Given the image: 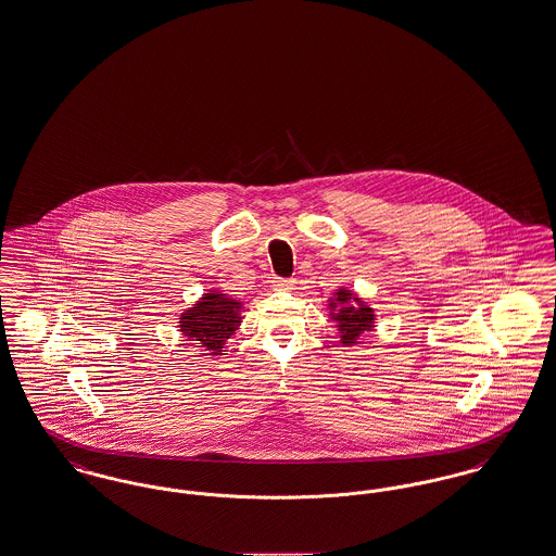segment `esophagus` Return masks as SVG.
I'll return each instance as SVG.
<instances>
[{"mask_svg":"<svg viewBox=\"0 0 556 556\" xmlns=\"http://www.w3.org/2000/svg\"><path fill=\"white\" fill-rule=\"evenodd\" d=\"M291 286H293L291 279H286V277H273V288H277V290H291Z\"/></svg>","mask_w":556,"mask_h":556,"instance_id":"1","label":"esophagus"}]
</instances>
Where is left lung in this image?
<instances>
[{
  "label": "left lung",
  "mask_w": 556,
  "mask_h": 556,
  "mask_svg": "<svg viewBox=\"0 0 556 556\" xmlns=\"http://www.w3.org/2000/svg\"><path fill=\"white\" fill-rule=\"evenodd\" d=\"M336 300L340 304V313L333 315V318L338 320V327L342 331L344 344H354L363 331L370 329V325H372V311L367 308L365 304H350V302H356V298H352V293H348L344 290L338 291Z\"/></svg>",
  "instance_id": "8db88e82"
}]
</instances>
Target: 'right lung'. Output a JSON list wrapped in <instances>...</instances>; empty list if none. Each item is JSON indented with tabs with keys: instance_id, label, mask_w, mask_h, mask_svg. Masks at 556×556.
Segmentation results:
<instances>
[{
	"instance_id": "1",
	"label": "right lung",
	"mask_w": 556,
	"mask_h": 556,
	"mask_svg": "<svg viewBox=\"0 0 556 556\" xmlns=\"http://www.w3.org/2000/svg\"><path fill=\"white\" fill-rule=\"evenodd\" d=\"M239 302L223 293H206L191 311L181 315V331L191 344L216 356L239 325Z\"/></svg>"
}]
</instances>
